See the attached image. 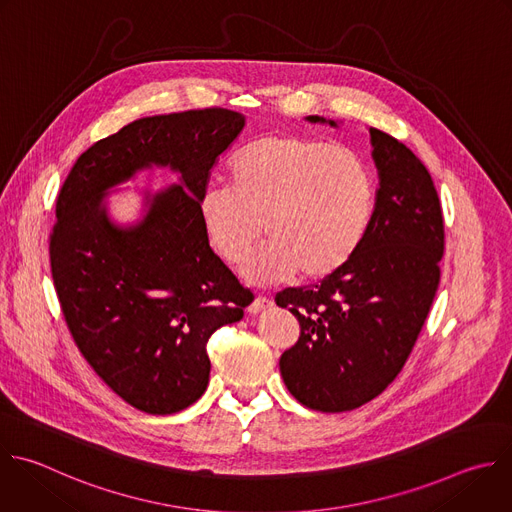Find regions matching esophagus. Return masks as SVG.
Here are the masks:
<instances>
[{"instance_id":"34e87169","label":"esophagus","mask_w":512,"mask_h":512,"mask_svg":"<svg viewBox=\"0 0 512 512\" xmlns=\"http://www.w3.org/2000/svg\"><path fill=\"white\" fill-rule=\"evenodd\" d=\"M271 305V301L265 297V295H257L251 303H249V313H259L261 309H267Z\"/></svg>"}]
</instances>
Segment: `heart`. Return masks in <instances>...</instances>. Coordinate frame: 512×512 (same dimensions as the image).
<instances>
[{
	"label": "heart",
	"instance_id": "obj_1",
	"mask_svg": "<svg viewBox=\"0 0 512 512\" xmlns=\"http://www.w3.org/2000/svg\"><path fill=\"white\" fill-rule=\"evenodd\" d=\"M229 177L231 185L203 191L199 213L211 247L231 265L267 231L271 241L245 263L255 283L333 277L368 233L374 181L364 158L346 146L265 134L231 158Z\"/></svg>",
	"mask_w": 512,
	"mask_h": 512
}]
</instances>
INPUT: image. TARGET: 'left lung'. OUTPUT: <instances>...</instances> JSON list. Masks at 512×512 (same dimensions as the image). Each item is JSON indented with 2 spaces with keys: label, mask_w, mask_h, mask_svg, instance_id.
Masks as SVG:
<instances>
[{
  "label": "left lung",
  "mask_w": 512,
  "mask_h": 512,
  "mask_svg": "<svg viewBox=\"0 0 512 512\" xmlns=\"http://www.w3.org/2000/svg\"><path fill=\"white\" fill-rule=\"evenodd\" d=\"M370 136L380 189L360 249L319 285L275 295L301 329L279 358L283 382L319 412L354 410L394 382L440 285L444 217L428 168L388 132Z\"/></svg>",
  "instance_id": "obj_1"
}]
</instances>
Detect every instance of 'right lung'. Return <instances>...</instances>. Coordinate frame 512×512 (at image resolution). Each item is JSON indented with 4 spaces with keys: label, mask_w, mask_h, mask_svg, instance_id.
<instances>
[{
    "label": "right lung",
    "mask_w": 512,
    "mask_h": 512,
    "mask_svg": "<svg viewBox=\"0 0 512 512\" xmlns=\"http://www.w3.org/2000/svg\"><path fill=\"white\" fill-rule=\"evenodd\" d=\"M243 126V114L217 106L138 118L82 152L58 193L50 271L66 327L102 382L140 412L197 402L209 337L251 301L199 213L215 160ZM150 163L179 169L184 187L157 196L140 226L114 228L103 191Z\"/></svg>",
    "instance_id": "add662e5"
}]
</instances>
